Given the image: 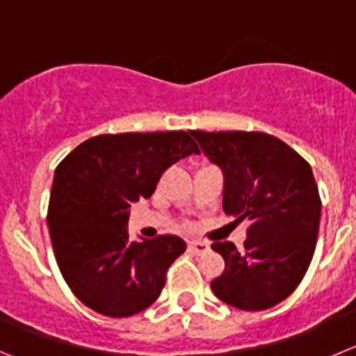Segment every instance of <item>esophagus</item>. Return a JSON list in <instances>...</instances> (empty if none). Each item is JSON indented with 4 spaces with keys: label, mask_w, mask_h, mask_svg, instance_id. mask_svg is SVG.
I'll return each mask as SVG.
<instances>
[{
    "label": "esophagus",
    "mask_w": 356,
    "mask_h": 356,
    "mask_svg": "<svg viewBox=\"0 0 356 356\" xmlns=\"http://www.w3.org/2000/svg\"><path fill=\"white\" fill-rule=\"evenodd\" d=\"M188 250L194 252L195 255H204V253L209 252V245L204 241H195V239H192V241H188Z\"/></svg>",
    "instance_id": "1"
}]
</instances>
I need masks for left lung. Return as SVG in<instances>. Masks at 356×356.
Returning a JSON list of instances; mask_svg holds the SVG:
<instances>
[{"label":"left lung","mask_w":356,"mask_h":356,"mask_svg":"<svg viewBox=\"0 0 356 356\" xmlns=\"http://www.w3.org/2000/svg\"><path fill=\"white\" fill-rule=\"evenodd\" d=\"M223 172V211L248 220L245 248L213 243L225 269L211 282L220 300L264 311L285 300L313 259L321 201L311 165L285 141L266 133L192 131Z\"/></svg>","instance_id":"obj_1"}]
</instances>
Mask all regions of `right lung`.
<instances>
[{
  "instance_id": "right-lung-1",
  "label": "right lung",
  "mask_w": 356,
  "mask_h": 356,
  "mask_svg": "<svg viewBox=\"0 0 356 356\" xmlns=\"http://www.w3.org/2000/svg\"><path fill=\"white\" fill-rule=\"evenodd\" d=\"M192 154L199 147L185 131L99 134L57 165L47 222L57 266L80 302L125 318L157 300L187 245L171 234L131 241L129 209Z\"/></svg>"
}]
</instances>
